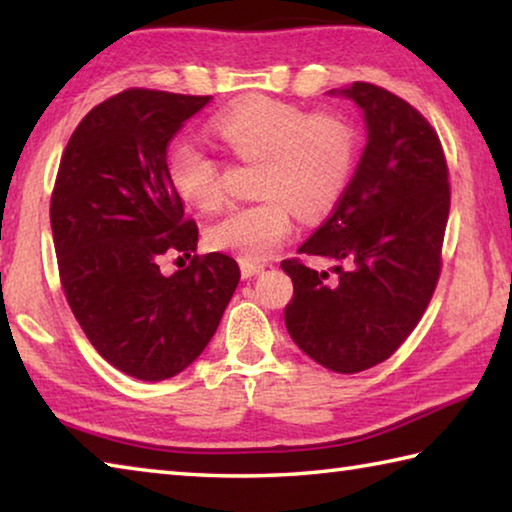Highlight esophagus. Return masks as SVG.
<instances>
[{"instance_id":"obj_1","label":"esophagus","mask_w":512,"mask_h":512,"mask_svg":"<svg viewBox=\"0 0 512 512\" xmlns=\"http://www.w3.org/2000/svg\"><path fill=\"white\" fill-rule=\"evenodd\" d=\"M264 271V264H250V262H241V277H253Z\"/></svg>"}]
</instances>
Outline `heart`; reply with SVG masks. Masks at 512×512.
Wrapping results in <instances>:
<instances>
[{
  "label": "heart",
  "mask_w": 512,
  "mask_h": 512,
  "mask_svg": "<svg viewBox=\"0 0 512 512\" xmlns=\"http://www.w3.org/2000/svg\"><path fill=\"white\" fill-rule=\"evenodd\" d=\"M212 131L239 160L259 162L253 205L235 207L210 228L214 248L259 264L293 230V207L318 219L339 201L354 167V133L339 117L309 115L289 103L257 97L219 112ZM167 173L176 194L196 210L223 203L219 164L196 142L169 151Z\"/></svg>",
  "instance_id": "obj_1"
}]
</instances>
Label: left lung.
I'll return each mask as SVG.
<instances>
[{
	"mask_svg": "<svg viewBox=\"0 0 512 512\" xmlns=\"http://www.w3.org/2000/svg\"><path fill=\"white\" fill-rule=\"evenodd\" d=\"M327 94L361 108L366 149L332 216L298 248L341 262L329 268L336 280L284 259V323L307 357L352 375L386 361L420 323L440 275L449 183L436 131L404 99L361 81Z\"/></svg>",
	"mask_w": 512,
	"mask_h": 512,
	"instance_id": "8db88e82",
	"label": "left lung"
}]
</instances>
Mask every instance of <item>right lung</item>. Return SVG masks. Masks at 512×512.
<instances>
[{
  "instance_id": "add662e5",
  "label": "right lung",
  "mask_w": 512,
  "mask_h": 512,
  "mask_svg": "<svg viewBox=\"0 0 512 512\" xmlns=\"http://www.w3.org/2000/svg\"><path fill=\"white\" fill-rule=\"evenodd\" d=\"M212 97L133 88L76 126L51 196L60 282L85 336L110 366L162 381L194 363L239 284L223 253L162 275L160 257H192L198 228L167 173V146Z\"/></svg>"
}]
</instances>
